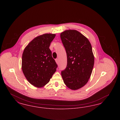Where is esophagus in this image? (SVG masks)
I'll use <instances>...</instances> for the list:
<instances>
[{"label":"esophagus","mask_w":120,"mask_h":120,"mask_svg":"<svg viewBox=\"0 0 120 120\" xmlns=\"http://www.w3.org/2000/svg\"><path fill=\"white\" fill-rule=\"evenodd\" d=\"M55 62H56V63L57 64H58V58H56V59H55Z\"/></svg>","instance_id":"esophagus-1"}]
</instances>
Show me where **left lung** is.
<instances>
[{
  "instance_id": "left-lung-1",
  "label": "left lung",
  "mask_w": 120,
  "mask_h": 120,
  "mask_svg": "<svg viewBox=\"0 0 120 120\" xmlns=\"http://www.w3.org/2000/svg\"><path fill=\"white\" fill-rule=\"evenodd\" d=\"M65 48L67 65L61 73L65 85L73 90L83 87L91 76L94 56L87 38L76 30H67L60 34Z\"/></svg>"
}]
</instances>
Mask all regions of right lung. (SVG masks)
Listing matches in <instances>:
<instances>
[{
	"label": "right lung",
	"instance_id": "1",
	"mask_svg": "<svg viewBox=\"0 0 120 120\" xmlns=\"http://www.w3.org/2000/svg\"><path fill=\"white\" fill-rule=\"evenodd\" d=\"M56 35L45 33L33 39L25 47L22 57V68L26 79L36 87L49 82L58 65L52 57L49 47Z\"/></svg>",
	"mask_w": 120,
	"mask_h": 120
}]
</instances>
